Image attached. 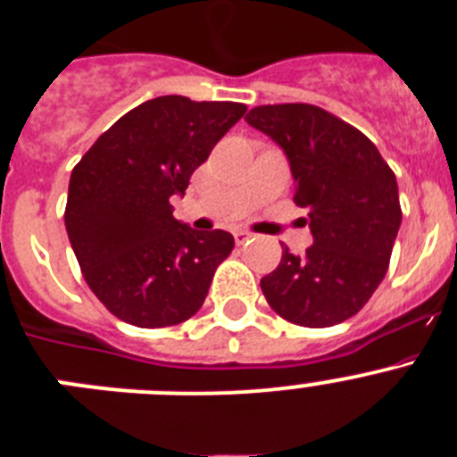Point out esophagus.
<instances>
[{"label":"esophagus","instance_id":"obj_1","mask_svg":"<svg viewBox=\"0 0 457 457\" xmlns=\"http://www.w3.org/2000/svg\"><path fill=\"white\" fill-rule=\"evenodd\" d=\"M233 236H236V245H245V242L252 240V233L249 231H236Z\"/></svg>","mask_w":457,"mask_h":457}]
</instances>
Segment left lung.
I'll return each mask as SVG.
<instances>
[{
  "label": "left lung",
  "instance_id": "left-lung-1",
  "mask_svg": "<svg viewBox=\"0 0 457 457\" xmlns=\"http://www.w3.org/2000/svg\"><path fill=\"white\" fill-rule=\"evenodd\" d=\"M245 119L284 148L313 233L306 253L286 249L261 278L265 300L293 325L348 320L389 268L403 220L394 171L364 132L316 104H261Z\"/></svg>",
  "mask_w": 457,
  "mask_h": 457
}]
</instances>
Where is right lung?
I'll list each match as a JSON object with an SVG mask.
<instances>
[{"label": "right lung", "instance_id": "obj_1", "mask_svg": "<svg viewBox=\"0 0 457 457\" xmlns=\"http://www.w3.org/2000/svg\"><path fill=\"white\" fill-rule=\"evenodd\" d=\"M242 103L160 96L120 116L75 164L63 220L93 295L123 322L171 327L204 304L226 231L180 224L169 204L245 116Z\"/></svg>", "mask_w": 457, "mask_h": 457}]
</instances>
